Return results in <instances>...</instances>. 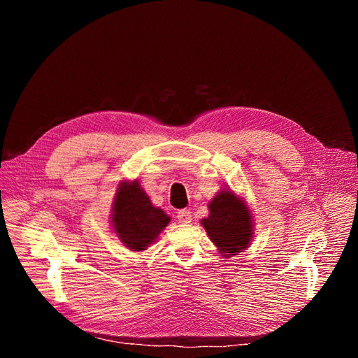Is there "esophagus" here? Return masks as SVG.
Returning <instances> with one entry per match:
<instances>
[{"instance_id":"34e87169","label":"esophagus","mask_w":358,"mask_h":358,"mask_svg":"<svg viewBox=\"0 0 358 358\" xmlns=\"http://www.w3.org/2000/svg\"><path fill=\"white\" fill-rule=\"evenodd\" d=\"M177 218L178 222L182 224H189L192 222V213L189 210H180L177 213Z\"/></svg>"}]
</instances>
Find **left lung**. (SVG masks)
<instances>
[{"label":"left lung","mask_w":358,"mask_h":358,"mask_svg":"<svg viewBox=\"0 0 358 358\" xmlns=\"http://www.w3.org/2000/svg\"><path fill=\"white\" fill-rule=\"evenodd\" d=\"M210 215L201 223L224 257H232L250 247L252 239V215L245 201L232 190L223 189L208 203Z\"/></svg>","instance_id":"8db88e82"}]
</instances>
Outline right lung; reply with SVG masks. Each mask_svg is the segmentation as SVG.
<instances>
[{
  "label": "right lung",
  "mask_w": 358,
  "mask_h": 358,
  "mask_svg": "<svg viewBox=\"0 0 358 358\" xmlns=\"http://www.w3.org/2000/svg\"><path fill=\"white\" fill-rule=\"evenodd\" d=\"M169 222L171 217L153 206L138 180L119 184L111 208V226L129 250H147Z\"/></svg>",
  "instance_id": "obj_1"
}]
</instances>
